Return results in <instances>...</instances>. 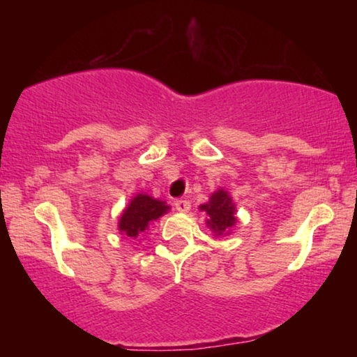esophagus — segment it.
<instances>
[{"instance_id": "1", "label": "esophagus", "mask_w": 357, "mask_h": 357, "mask_svg": "<svg viewBox=\"0 0 357 357\" xmlns=\"http://www.w3.org/2000/svg\"><path fill=\"white\" fill-rule=\"evenodd\" d=\"M174 208L179 213H189L190 211V202L189 200H176L174 202Z\"/></svg>"}]
</instances>
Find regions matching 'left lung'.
Here are the masks:
<instances>
[{
	"instance_id": "obj_1",
	"label": "left lung",
	"mask_w": 357,
	"mask_h": 357,
	"mask_svg": "<svg viewBox=\"0 0 357 357\" xmlns=\"http://www.w3.org/2000/svg\"><path fill=\"white\" fill-rule=\"evenodd\" d=\"M200 211L208 214V227L215 236L228 234L229 229L234 227L236 219V204L233 203L231 197L225 189H219L211 195L209 202L200 206Z\"/></svg>"
}]
</instances>
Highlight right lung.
<instances>
[{
    "label": "right lung",
    "mask_w": 357,
    "mask_h": 357,
    "mask_svg": "<svg viewBox=\"0 0 357 357\" xmlns=\"http://www.w3.org/2000/svg\"><path fill=\"white\" fill-rule=\"evenodd\" d=\"M170 209L165 202L155 200V198L138 193L132 198L128 208L123 211L119 217L118 228L121 234L135 239L144 233L149 227V223L157 220L160 215H164Z\"/></svg>",
    "instance_id": "right-lung-1"
}]
</instances>
